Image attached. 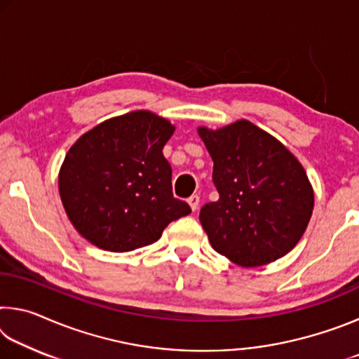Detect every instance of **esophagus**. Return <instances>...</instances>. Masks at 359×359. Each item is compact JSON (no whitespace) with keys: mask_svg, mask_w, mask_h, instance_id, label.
<instances>
[{"mask_svg":"<svg viewBox=\"0 0 359 359\" xmlns=\"http://www.w3.org/2000/svg\"><path fill=\"white\" fill-rule=\"evenodd\" d=\"M188 204H190V208L193 210H196L198 205H199V196H198V194H191V196L188 198Z\"/></svg>","mask_w":359,"mask_h":359,"instance_id":"esophagus-1","label":"esophagus"}]
</instances>
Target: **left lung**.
<instances>
[{"label": "left lung", "instance_id": "8db88e82", "mask_svg": "<svg viewBox=\"0 0 359 359\" xmlns=\"http://www.w3.org/2000/svg\"><path fill=\"white\" fill-rule=\"evenodd\" d=\"M198 133L214 160L212 182L220 194L199 212L214 250L245 267L282 258L302 238L313 210L301 163L247 120Z\"/></svg>", "mask_w": 359, "mask_h": 359}]
</instances>
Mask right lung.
Returning <instances> with one entry per match:
<instances>
[{
  "instance_id": "add662e5",
  "label": "right lung",
  "mask_w": 359,
  "mask_h": 359,
  "mask_svg": "<svg viewBox=\"0 0 359 359\" xmlns=\"http://www.w3.org/2000/svg\"><path fill=\"white\" fill-rule=\"evenodd\" d=\"M168 120L136 111L106 120L69 149L60 171V196L85 239L109 252H130L161 238L191 212L172 194V169L163 147Z\"/></svg>"
}]
</instances>
